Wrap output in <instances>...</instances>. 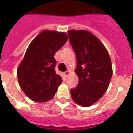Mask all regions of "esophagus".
Here are the masks:
<instances>
[{
  "instance_id": "esophagus-1",
  "label": "esophagus",
  "mask_w": 133,
  "mask_h": 133,
  "mask_svg": "<svg viewBox=\"0 0 133 133\" xmlns=\"http://www.w3.org/2000/svg\"><path fill=\"white\" fill-rule=\"evenodd\" d=\"M71 73V72L70 70H68L66 71V72H64V75L65 77H68V75H70V74Z\"/></svg>"
}]
</instances>
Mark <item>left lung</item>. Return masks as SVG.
I'll list each match as a JSON object with an SVG mask.
<instances>
[{
    "label": "left lung",
    "mask_w": 133,
    "mask_h": 133,
    "mask_svg": "<svg viewBox=\"0 0 133 133\" xmlns=\"http://www.w3.org/2000/svg\"><path fill=\"white\" fill-rule=\"evenodd\" d=\"M77 56L75 73L79 84L71 89L73 101L83 107L98 101L106 92L112 76L111 58L101 41L87 30L68 31Z\"/></svg>",
    "instance_id": "left-lung-1"
}]
</instances>
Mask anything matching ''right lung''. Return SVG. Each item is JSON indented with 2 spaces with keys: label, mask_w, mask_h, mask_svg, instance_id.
<instances>
[{
  "label": "right lung",
  "mask_w": 133,
  "mask_h": 133,
  "mask_svg": "<svg viewBox=\"0 0 133 133\" xmlns=\"http://www.w3.org/2000/svg\"><path fill=\"white\" fill-rule=\"evenodd\" d=\"M65 32L45 30L32 40L17 68L22 90L31 100L46 102L54 97L61 77L54 70L55 53L65 43Z\"/></svg>",
  "instance_id": "add662e5"
}]
</instances>
